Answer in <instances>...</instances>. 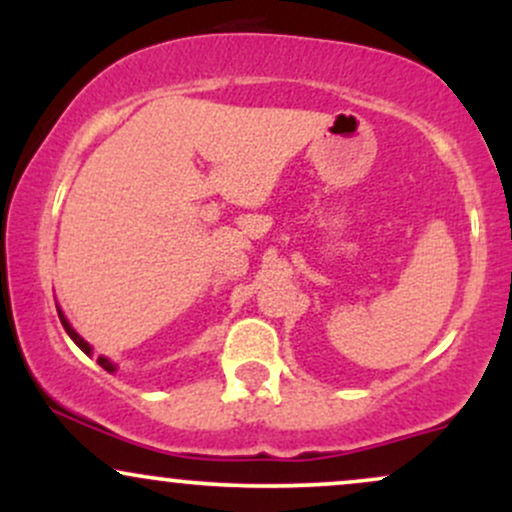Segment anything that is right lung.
I'll return each mask as SVG.
<instances>
[{
	"mask_svg": "<svg viewBox=\"0 0 512 512\" xmlns=\"http://www.w3.org/2000/svg\"><path fill=\"white\" fill-rule=\"evenodd\" d=\"M57 313H60V322H62V327H64V330H67V334H69V337H72V339H74V344H76V346H79V349H81V351H84V354H91V344H88V342H84V339H81V337H79V334H76V332H74V327H72V325H69V320H67V317H64V315H62V310H60V308H57ZM98 366H101V368H105V370H108V373H115V370H117V366H115V363H110V361H108V358H105V356H98Z\"/></svg>",
	"mask_w": 512,
	"mask_h": 512,
	"instance_id": "1",
	"label": "right lung"
}]
</instances>
